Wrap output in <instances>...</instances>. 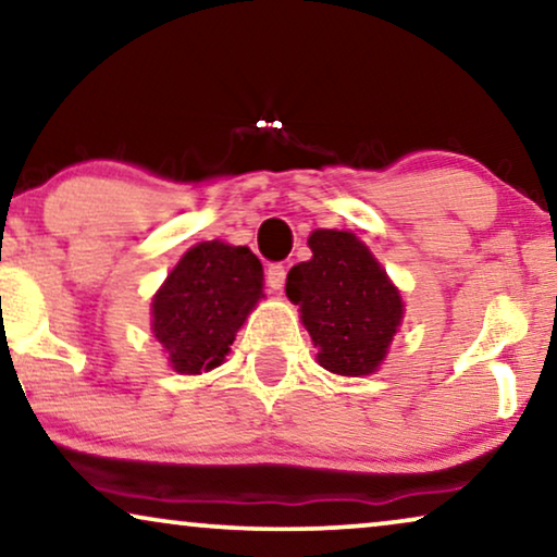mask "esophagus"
<instances>
[{
	"mask_svg": "<svg viewBox=\"0 0 557 557\" xmlns=\"http://www.w3.org/2000/svg\"><path fill=\"white\" fill-rule=\"evenodd\" d=\"M265 284H269L273 292H281L286 284V265L284 263H271L265 269Z\"/></svg>",
	"mask_w": 557,
	"mask_h": 557,
	"instance_id": "1",
	"label": "esophagus"
}]
</instances>
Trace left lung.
<instances>
[{"instance_id": "left-lung-1", "label": "left lung", "mask_w": 557, "mask_h": 557, "mask_svg": "<svg viewBox=\"0 0 557 557\" xmlns=\"http://www.w3.org/2000/svg\"><path fill=\"white\" fill-rule=\"evenodd\" d=\"M311 261L294 265L286 296L319 347L317 360L337 375H368L383 362L403 319L398 288L355 233L314 231Z\"/></svg>"}]
</instances>
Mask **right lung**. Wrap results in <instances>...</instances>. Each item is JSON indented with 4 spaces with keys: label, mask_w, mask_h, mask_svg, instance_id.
<instances>
[{
    "label": "right lung",
    "mask_w": 557,
    "mask_h": 557,
    "mask_svg": "<svg viewBox=\"0 0 557 557\" xmlns=\"http://www.w3.org/2000/svg\"><path fill=\"white\" fill-rule=\"evenodd\" d=\"M263 296V265L246 246L197 243L151 304V330L177 372L218 368Z\"/></svg>",
    "instance_id": "right-lung-1"
}]
</instances>
